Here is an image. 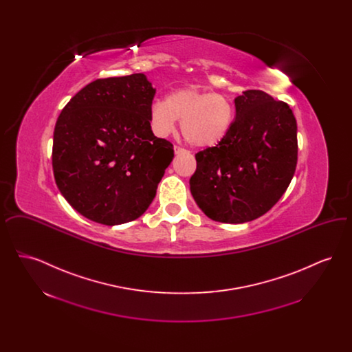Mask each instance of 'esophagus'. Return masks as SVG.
Segmentation results:
<instances>
[{"label": "esophagus", "mask_w": 352, "mask_h": 352, "mask_svg": "<svg viewBox=\"0 0 352 352\" xmlns=\"http://www.w3.org/2000/svg\"><path fill=\"white\" fill-rule=\"evenodd\" d=\"M174 151H175V154H182V153H187V151L184 149V148H181V146H174Z\"/></svg>", "instance_id": "1"}]
</instances>
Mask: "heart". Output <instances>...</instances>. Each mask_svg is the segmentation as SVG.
I'll list each match as a JSON object with an SVG mask.
<instances>
[{
	"mask_svg": "<svg viewBox=\"0 0 352 352\" xmlns=\"http://www.w3.org/2000/svg\"><path fill=\"white\" fill-rule=\"evenodd\" d=\"M182 121L184 138L194 146L207 148L223 141L231 131L234 107L228 98L191 85L174 89L165 101L151 107L153 132L160 137L173 133Z\"/></svg>",
	"mask_w": 352,
	"mask_h": 352,
	"instance_id": "1",
	"label": "heart"
}]
</instances>
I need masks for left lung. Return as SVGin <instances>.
<instances>
[{
    "label": "left lung",
    "instance_id": "8db88e82",
    "mask_svg": "<svg viewBox=\"0 0 352 352\" xmlns=\"http://www.w3.org/2000/svg\"><path fill=\"white\" fill-rule=\"evenodd\" d=\"M236 118L217 146L195 154L190 191L215 221L260 218L284 195L297 165V121L284 101L250 89L234 98Z\"/></svg>",
    "mask_w": 352,
    "mask_h": 352
}]
</instances>
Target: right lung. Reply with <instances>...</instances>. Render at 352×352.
Masks as SVG:
<instances>
[{
  "label": "right lung",
  "mask_w": 352,
  "mask_h": 352,
  "mask_svg": "<svg viewBox=\"0 0 352 352\" xmlns=\"http://www.w3.org/2000/svg\"><path fill=\"white\" fill-rule=\"evenodd\" d=\"M155 88L146 75L99 79L82 88L58 118L52 170L80 215L118 226L140 218L174 157L151 126Z\"/></svg>",
  "instance_id": "1"
}]
</instances>
